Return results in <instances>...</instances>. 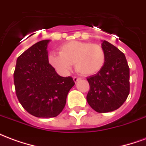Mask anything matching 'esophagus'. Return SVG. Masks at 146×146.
Instances as JSON below:
<instances>
[{"label":"esophagus","instance_id":"1","mask_svg":"<svg viewBox=\"0 0 146 146\" xmlns=\"http://www.w3.org/2000/svg\"><path fill=\"white\" fill-rule=\"evenodd\" d=\"M80 80V78H78V77H76V76H74V77H73V81H74L75 83H76L77 81H79Z\"/></svg>","mask_w":146,"mask_h":146}]
</instances>
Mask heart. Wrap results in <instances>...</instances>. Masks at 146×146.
Here are the masks:
<instances>
[{
    "mask_svg": "<svg viewBox=\"0 0 146 146\" xmlns=\"http://www.w3.org/2000/svg\"><path fill=\"white\" fill-rule=\"evenodd\" d=\"M106 54L100 45L89 42L72 40L59 48V54L51 53L48 62L61 73H67L74 63L75 69L84 76H91L104 66Z\"/></svg>",
    "mask_w": 146,
    "mask_h": 146,
    "instance_id": "b5f03b06",
    "label": "heart"
}]
</instances>
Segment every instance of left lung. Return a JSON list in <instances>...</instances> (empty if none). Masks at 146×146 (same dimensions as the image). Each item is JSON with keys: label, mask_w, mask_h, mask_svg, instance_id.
<instances>
[{"label": "left lung", "mask_w": 146, "mask_h": 146, "mask_svg": "<svg viewBox=\"0 0 146 146\" xmlns=\"http://www.w3.org/2000/svg\"><path fill=\"white\" fill-rule=\"evenodd\" d=\"M104 66L97 74L87 78L90 85L87 101L98 113L112 112L126 101L130 92V69L124 54L114 45L102 40Z\"/></svg>", "instance_id": "left-lung-1"}]
</instances>
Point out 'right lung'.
I'll list each match as a JSON object with an SVG mask.
<instances>
[{"label":"right lung","instance_id":"add662e5","mask_svg":"<svg viewBox=\"0 0 146 146\" xmlns=\"http://www.w3.org/2000/svg\"><path fill=\"white\" fill-rule=\"evenodd\" d=\"M50 40L36 43L17 58L14 72L16 95L27 112L36 117L51 118L63 110L75 83L71 76H59L48 62Z\"/></svg>","mask_w":146,"mask_h":146}]
</instances>
